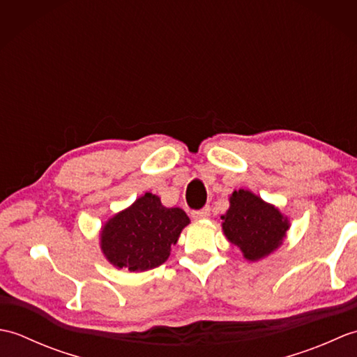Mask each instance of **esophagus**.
Instances as JSON below:
<instances>
[{
	"mask_svg": "<svg viewBox=\"0 0 357 357\" xmlns=\"http://www.w3.org/2000/svg\"><path fill=\"white\" fill-rule=\"evenodd\" d=\"M208 216H210V208H208V207L202 208V210H195V211H192V218H193V219H207Z\"/></svg>",
	"mask_w": 357,
	"mask_h": 357,
	"instance_id": "esophagus-1",
	"label": "esophagus"
}]
</instances>
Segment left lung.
Here are the masks:
<instances>
[{
	"instance_id": "obj_1",
	"label": "left lung",
	"mask_w": 357,
	"mask_h": 357,
	"mask_svg": "<svg viewBox=\"0 0 357 357\" xmlns=\"http://www.w3.org/2000/svg\"><path fill=\"white\" fill-rule=\"evenodd\" d=\"M229 201L230 207L221 216L222 231L247 261H261L284 244L290 221L276 206L244 188L234 190Z\"/></svg>"
}]
</instances>
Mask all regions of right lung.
Wrapping results in <instances>:
<instances>
[{
    "label": "right lung",
    "mask_w": 357,
    "mask_h": 357,
    "mask_svg": "<svg viewBox=\"0 0 357 357\" xmlns=\"http://www.w3.org/2000/svg\"><path fill=\"white\" fill-rule=\"evenodd\" d=\"M188 224L183 208L164 207L159 196L147 192L101 227V252L116 268H156L169 259L172 245Z\"/></svg>",
    "instance_id": "1"
}]
</instances>
